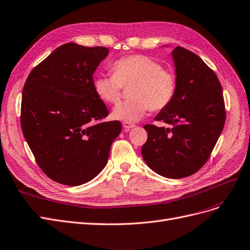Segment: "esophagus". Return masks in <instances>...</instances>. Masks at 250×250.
Here are the masks:
<instances>
[{"instance_id":"esophagus-1","label":"esophagus","mask_w":250,"mask_h":250,"mask_svg":"<svg viewBox=\"0 0 250 250\" xmlns=\"http://www.w3.org/2000/svg\"><path fill=\"white\" fill-rule=\"evenodd\" d=\"M123 126L125 128V130H130V128L135 127V125L133 123H127V122H124L123 123Z\"/></svg>"}]
</instances>
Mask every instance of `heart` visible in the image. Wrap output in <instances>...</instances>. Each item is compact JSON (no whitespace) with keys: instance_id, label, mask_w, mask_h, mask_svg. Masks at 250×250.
<instances>
[{"instance_id":"1","label":"heart","mask_w":250,"mask_h":250,"mask_svg":"<svg viewBox=\"0 0 250 250\" xmlns=\"http://www.w3.org/2000/svg\"><path fill=\"white\" fill-rule=\"evenodd\" d=\"M112 75H101L93 80V88L99 98L108 104H116L122 87L131 86V100L120 103L113 109L116 120L135 123L148 109L160 111L171 103L175 93V78L170 71L144 55H132L115 61Z\"/></svg>"}]
</instances>
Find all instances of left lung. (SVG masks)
<instances>
[{"label":"left lung","instance_id":"1","mask_svg":"<svg viewBox=\"0 0 250 250\" xmlns=\"http://www.w3.org/2000/svg\"><path fill=\"white\" fill-rule=\"evenodd\" d=\"M171 56L175 93L155 117L169 126H144L148 133L141 155L152 171L181 179L207 162L223 130L225 110L219 80L203 59L181 46L174 47Z\"/></svg>","mask_w":250,"mask_h":250}]
</instances>
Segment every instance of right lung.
<instances>
[{
  "label": "right lung",
  "mask_w": 250,
  "mask_h": 250,
  "mask_svg": "<svg viewBox=\"0 0 250 250\" xmlns=\"http://www.w3.org/2000/svg\"><path fill=\"white\" fill-rule=\"evenodd\" d=\"M109 50L68 42L30 72L22 89V134L42 170L55 182L80 186L108 162L122 132L95 93L93 75Z\"/></svg>",
  "instance_id": "add662e5"
}]
</instances>
